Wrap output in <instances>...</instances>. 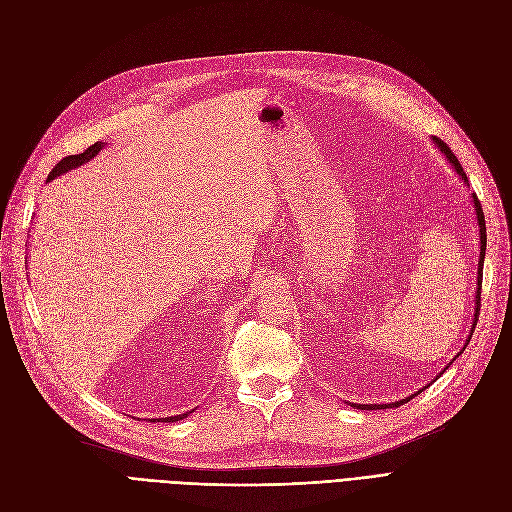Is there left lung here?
I'll list each match as a JSON object with an SVG mask.
<instances>
[{"label":"left lung","instance_id":"8db88e82","mask_svg":"<svg viewBox=\"0 0 512 512\" xmlns=\"http://www.w3.org/2000/svg\"><path fill=\"white\" fill-rule=\"evenodd\" d=\"M434 139V144L440 148V152H443L445 156H447V161L451 163V167L457 171V175H460V178L468 184V178H466V173H464V169H462V165H460V161H457L455 158V154L451 152V148L445 144V142H440L438 137H432ZM472 203H474V207H477V222H479V235H481V254H479V275H477V301H474V320H472V328L477 326V320H479V311H481V284H483V260H485V248H487V228H485V216H483V207H481V203H479V199H477V195H474L472 192ZM470 337H472V330H470V334H468V339H466V345L470 343ZM466 345L462 347V351L466 349ZM460 351V354H462ZM457 354V356H460ZM451 364V362H449ZM421 392V390H419ZM417 392V394H419ZM417 394H413V396H417ZM411 396V398H413ZM411 398H402V400H398V402H392V404H385L387 409H392V407H400L402 402H409ZM351 407H356V409H362V411H370V409H379V404H351Z\"/></svg>","mask_w":512,"mask_h":512}]
</instances>
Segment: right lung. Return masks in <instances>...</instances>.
I'll return each mask as SVG.
<instances>
[{
  "instance_id": "obj_1",
  "label": "right lung",
  "mask_w": 512,
  "mask_h": 512,
  "mask_svg": "<svg viewBox=\"0 0 512 512\" xmlns=\"http://www.w3.org/2000/svg\"><path fill=\"white\" fill-rule=\"evenodd\" d=\"M101 142H97V144H93L91 148H86L84 152H80V154H69V156H65L63 161H59L57 165H55V169H52L50 173H48V180H55L57 175H61V173H67L69 169H76V167H80V165H84V163H88L91 161V158H95L99 152H101ZM192 411H188V413H184V415H175V417H165L163 421H180V419H184V417H188Z\"/></svg>"
}]
</instances>
